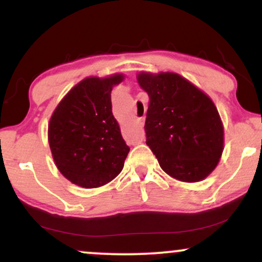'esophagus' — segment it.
Returning <instances> with one entry per match:
<instances>
[{
  "label": "esophagus",
  "mask_w": 262,
  "mask_h": 262,
  "mask_svg": "<svg viewBox=\"0 0 262 262\" xmlns=\"http://www.w3.org/2000/svg\"><path fill=\"white\" fill-rule=\"evenodd\" d=\"M139 122H140V124H141V125H143V122H144V118H140V119H139Z\"/></svg>",
  "instance_id": "obj_1"
}]
</instances>
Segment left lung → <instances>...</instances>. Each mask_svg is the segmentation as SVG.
I'll list each match as a JSON object with an SVG mask.
<instances>
[{"instance_id": "8db88e82", "label": "left lung", "mask_w": 262, "mask_h": 262, "mask_svg": "<svg viewBox=\"0 0 262 262\" xmlns=\"http://www.w3.org/2000/svg\"><path fill=\"white\" fill-rule=\"evenodd\" d=\"M137 80L149 96L146 145L160 167L179 181H202L217 167L224 149V127L215 104L176 73L141 71Z\"/></svg>"}]
</instances>
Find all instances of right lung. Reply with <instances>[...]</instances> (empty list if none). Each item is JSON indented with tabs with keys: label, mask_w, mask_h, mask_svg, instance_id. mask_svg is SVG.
<instances>
[{
	"label": "right lung",
	"mask_w": 262,
	"mask_h": 262,
	"mask_svg": "<svg viewBox=\"0 0 262 262\" xmlns=\"http://www.w3.org/2000/svg\"><path fill=\"white\" fill-rule=\"evenodd\" d=\"M123 74L90 76L59 102L48 125L52 155L62 176L74 185L96 188L121 173L129 146L113 117L111 92Z\"/></svg>",
	"instance_id": "right-lung-1"
}]
</instances>
